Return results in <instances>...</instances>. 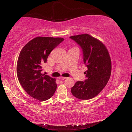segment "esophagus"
I'll list each match as a JSON object with an SVG mask.
<instances>
[{"instance_id": "34e87169", "label": "esophagus", "mask_w": 132, "mask_h": 132, "mask_svg": "<svg viewBox=\"0 0 132 132\" xmlns=\"http://www.w3.org/2000/svg\"><path fill=\"white\" fill-rule=\"evenodd\" d=\"M67 77H58V79H60V80H64L66 79Z\"/></svg>"}]
</instances>
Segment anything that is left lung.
<instances>
[{
  "label": "left lung",
  "instance_id": "obj_1",
  "mask_svg": "<svg viewBox=\"0 0 132 132\" xmlns=\"http://www.w3.org/2000/svg\"><path fill=\"white\" fill-rule=\"evenodd\" d=\"M82 50L86 80L78 81L71 87V94L82 100L95 97L103 90L111 76L112 63L110 55L102 42L89 35L83 34L70 37Z\"/></svg>",
  "mask_w": 132,
  "mask_h": 132
}]
</instances>
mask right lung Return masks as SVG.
Returning <instances> with one entry per match:
<instances>
[{"label":"right lung","instance_id":"add662e5","mask_svg":"<svg viewBox=\"0 0 132 132\" xmlns=\"http://www.w3.org/2000/svg\"><path fill=\"white\" fill-rule=\"evenodd\" d=\"M63 40L62 38L37 37L20 52L16 68L18 80L28 95L40 101L52 97L57 88L55 78L41 73L42 64L46 63L51 51Z\"/></svg>","mask_w":132,"mask_h":132}]
</instances>
